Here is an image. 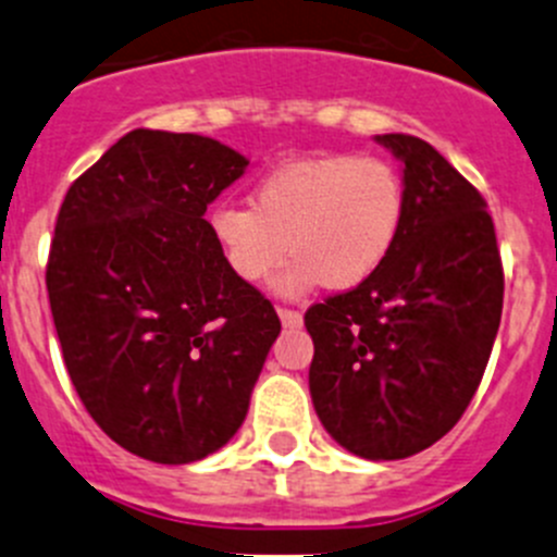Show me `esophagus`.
<instances>
[{
  "label": "esophagus",
  "mask_w": 557,
  "mask_h": 557,
  "mask_svg": "<svg viewBox=\"0 0 557 557\" xmlns=\"http://www.w3.org/2000/svg\"><path fill=\"white\" fill-rule=\"evenodd\" d=\"M277 315H280V321H283V326H288V329L301 326L299 310H290V307H277Z\"/></svg>",
  "instance_id": "obj_1"
}]
</instances>
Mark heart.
Returning a JSON list of instances; mask_svg holds the SVG:
<instances>
[{
    "mask_svg": "<svg viewBox=\"0 0 557 557\" xmlns=\"http://www.w3.org/2000/svg\"><path fill=\"white\" fill-rule=\"evenodd\" d=\"M405 218V182L383 158L323 154L274 169L252 190V207L223 201L209 231L236 277L261 283L285 252L277 290L299 296L370 280L392 252Z\"/></svg>",
    "mask_w": 557,
    "mask_h": 557,
    "instance_id": "obj_1",
    "label": "heart"
}]
</instances>
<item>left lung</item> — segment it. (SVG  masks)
<instances>
[{
  "label": "left lung",
  "mask_w": 557,
  "mask_h": 557,
  "mask_svg": "<svg viewBox=\"0 0 557 557\" xmlns=\"http://www.w3.org/2000/svg\"><path fill=\"white\" fill-rule=\"evenodd\" d=\"M403 160L405 218L383 267L305 312L310 394L364 460L444 438L482 383L504 312V263L482 193L428 141L377 135Z\"/></svg>",
  "instance_id": "left-lung-1"
}]
</instances>
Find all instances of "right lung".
Masks as SVG:
<instances>
[{
  "label": "right lung",
  "mask_w": 557,
  "mask_h": 557,
  "mask_svg": "<svg viewBox=\"0 0 557 557\" xmlns=\"http://www.w3.org/2000/svg\"><path fill=\"white\" fill-rule=\"evenodd\" d=\"M245 169L214 138L133 129L59 209L46 285L64 367L102 433L144 460L228 444L280 334L203 220Z\"/></svg>",
  "instance_id": "1"
}]
</instances>
